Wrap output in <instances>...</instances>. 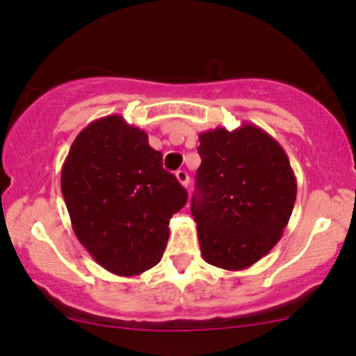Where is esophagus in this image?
Instances as JSON below:
<instances>
[{
    "label": "esophagus",
    "instance_id": "esophagus-1",
    "mask_svg": "<svg viewBox=\"0 0 356 356\" xmlns=\"http://www.w3.org/2000/svg\"><path fill=\"white\" fill-rule=\"evenodd\" d=\"M175 177H177V179L179 181V185L188 186V183H190V177H188V173H186L185 170H178L177 173H175Z\"/></svg>",
    "mask_w": 356,
    "mask_h": 356
}]
</instances>
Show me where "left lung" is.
<instances>
[{
    "mask_svg": "<svg viewBox=\"0 0 356 356\" xmlns=\"http://www.w3.org/2000/svg\"><path fill=\"white\" fill-rule=\"evenodd\" d=\"M191 215L204 261L238 271L278 243L296 200L285 149L252 123L200 133Z\"/></svg>",
    "mask_w": 356,
    "mask_h": 356,
    "instance_id": "1",
    "label": "left lung"
}]
</instances>
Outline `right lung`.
<instances>
[{
    "label": "right lung",
    "mask_w": 356,
    "mask_h": 356,
    "mask_svg": "<svg viewBox=\"0 0 356 356\" xmlns=\"http://www.w3.org/2000/svg\"><path fill=\"white\" fill-rule=\"evenodd\" d=\"M161 156L143 129L110 115L79 131L61 168L74 235L96 263L120 277L160 263L171 216L188 200Z\"/></svg>",
    "instance_id": "1"
}]
</instances>
